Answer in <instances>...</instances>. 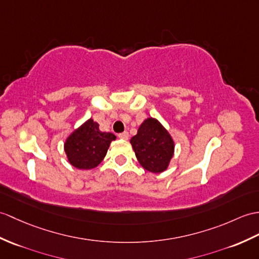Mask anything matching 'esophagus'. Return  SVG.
Here are the masks:
<instances>
[{
  "label": "esophagus",
  "instance_id": "34e87169",
  "mask_svg": "<svg viewBox=\"0 0 259 259\" xmlns=\"http://www.w3.org/2000/svg\"><path fill=\"white\" fill-rule=\"evenodd\" d=\"M118 138H119V139H121V140H128L129 139V134L127 131L121 132V134L118 135Z\"/></svg>",
  "mask_w": 259,
  "mask_h": 259
}]
</instances>
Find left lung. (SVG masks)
<instances>
[{
  "mask_svg": "<svg viewBox=\"0 0 259 259\" xmlns=\"http://www.w3.org/2000/svg\"><path fill=\"white\" fill-rule=\"evenodd\" d=\"M130 142L139 163L150 172L164 171L173 157L174 143L171 136L153 118L144 120Z\"/></svg>",
  "mask_w": 259,
  "mask_h": 259,
  "instance_id": "8db88e82",
  "label": "left lung"
}]
</instances>
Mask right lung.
<instances>
[{"instance_id": "right-lung-1", "label": "right lung", "mask_w": 259, "mask_h": 259, "mask_svg": "<svg viewBox=\"0 0 259 259\" xmlns=\"http://www.w3.org/2000/svg\"><path fill=\"white\" fill-rule=\"evenodd\" d=\"M115 139V135L101 132L99 124L89 119L67 138L65 152L71 165L77 169L90 170L104 160L110 142Z\"/></svg>"}]
</instances>
